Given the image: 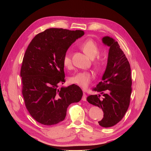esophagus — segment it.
Masks as SVG:
<instances>
[{
    "mask_svg": "<svg viewBox=\"0 0 151 151\" xmlns=\"http://www.w3.org/2000/svg\"><path fill=\"white\" fill-rule=\"evenodd\" d=\"M86 98H87V96L85 93H83V96L82 97V100L83 101H86Z\"/></svg>",
    "mask_w": 151,
    "mask_h": 151,
    "instance_id": "34e87169",
    "label": "esophagus"
}]
</instances>
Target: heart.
Segmentation results:
<instances>
[{"label": "heart", "mask_w": 151, "mask_h": 151, "mask_svg": "<svg viewBox=\"0 0 151 151\" xmlns=\"http://www.w3.org/2000/svg\"><path fill=\"white\" fill-rule=\"evenodd\" d=\"M80 48L83 52L92 59L93 64L96 67H100L101 60L99 58H96L99 53V48L97 43L92 39H88L80 45ZM63 65L66 68H70L72 65L71 55L67 51L63 55L62 58ZM93 76L92 73L88 71H83L78 72L73 76H71L69 80L71 83L77 85L83 89H86L92 83Z\"/></svg>", "instance_id": "b5f03b06"}]
</instances>
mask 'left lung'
<instances>
[{"mask_svg": "<svg viewBox=\"0 0 151 151\" xmlns=\"http://www.w3.org/2000/svg\"><path fill=\"white\" fill-rule=\"evenodd\" d=\"M102 41L109 46L108 63L105 73L93 91L100 95H91L87 98L89 104L97 106L104 111V117L99 124L104 127L114 126L122 120L127 111L132 92V75L130 63L117 42L109 37Z\"/></svg>", "mask_w": 151, "mask_h": 151, "instance_id": "left-lung-1", "label": "left lung"}]
</instances>
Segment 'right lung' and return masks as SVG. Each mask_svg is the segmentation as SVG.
<instances>
[{
    "label": "right lung",
    "mask_w": 151,
    "mask_h": 151,
    "mask_svg": "<svg viewBox=\"0 0 151 151\" xmlns=\"http://www.w3.org/2000/svg\"><path fill=\"white\" fill-rule=\"evenodd\" d=\"M84 34L80 30L50 28L29 45L20 72L22 93L29 113L38 122L52 125L63 121L68 106L81 100L83 92L77 85L59 86L65 81L63 55Z\"/></svg>",
    "instance_id": "right-lung-1"
}]
</instances>
